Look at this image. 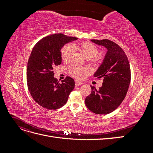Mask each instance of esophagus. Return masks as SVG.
<instances>
[{
  "label": "esophagus",
  "mask_w": 153,
  "mask_h": 153,
  "mask_svg": "<svg viewBox=\"0 0 153 153\" xmlns=\"http://www.w3.org/2000/svg\"><path fill=\"white\" fill-rule=\"evenodd\" d=\"M81 84H82V82H79V81H78V80H75V85L76 86H79Z\"/></svg>",
  "instance_id": "1"
}]
</instances>
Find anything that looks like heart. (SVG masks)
<instances>
[{"instance_id": "heart-1", "label": "heart", "mask_w": 153, "mask_h": 153, "mask_svg": "<svg viewBox=\"0 0 153 153\" xmlns=\"http://www.w3.org/2000/svg\"><path fill=\"white\" fill-rule=\"evenodd\" d=\"M73 50H78L84 54V56L89 59L92 62L98 61L99 57L97 56L99 50L95 45L90 42H82L79 44H72L71 45H66L61 49V57L64 62H69L71 61L73 55ZM69 73L78 79H81L83 75L87 72L86 69L77 65H72L69 68Z\"/></svg>"}]
</instances>
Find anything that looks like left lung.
I'll return each mask as SVG.
<instances>
[{"label": "left lung", "instance_id": "8db88e82", "mask_svg": "<svg viewBox=\"0 0 153 153\" xmlns=\"http://www.w3.org/2000/svg\"><path fill=\"white\" fill-rule=\"evenodd\" d=\"M104 46L108 51L103 63L94 73L97 79L102 78V86L96 89L91 85V93L85 100L88 109L96 114L112 112L126 97L131 82L128 59L121 47L109 39H91Z\"/></svg>", "mask_w": 153, "mask_h": 153}]
</instances>
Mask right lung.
Instances as JSON below:
<instances>
[{
  "label": "right lung",
  "mask_w": 153,
  "mask_h": 153,
  "mask_svg": "<svg viewBox=\"0 0 153 153\" xmlns=\"http://www.w3.org/2000/svg\"><path fill=\"white\" fill-rule=\"evenodd\" d=\"M77 39L63 34L50 35L39 40L32 50L27 68V86L32 98L45 108L62 107L75 87V81L69 76L59 83L53 77V69L61 64L63 46Z\"/></svg>",
  "instance_id": "right-lung-1"
}]
</instances>
